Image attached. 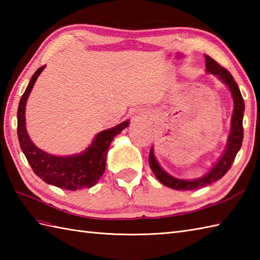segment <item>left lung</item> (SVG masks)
<instances>
[{
  "label": "left lung",
  "mask_w": 260,
  "mask_h": 260,
  "mask_svg": "<svg viewBox=\"0 0 260 260\" xmlns=\"http://www.w3.org/2000/svg\"><path fill=\"white\" fill-rule=\"evenodd\" d=\"M204 58H206L207 74L214 75L220 81H222L223 84L228 87L229 91L231 92V96H233L234 112H233V116H231L230 133L227 140V145H225V148L223 153L221 154V156L219 157L218 161L212 165V168L210 169L206 174L200 176V178L198 179H192V180L178 179V178H174L173 175L169 174L167 171L162 169L161 165H159V163L157 162L155 154H154V147L151 148L150 156H148V162H150V167L153 171L154 175L156 176V179L161 182L162 184L174 190H181V191L197 190L221 179L222 176L228 172V170L231 168V164H233V162L235 161L237 153L239 152L241 147L242 139H244L242 118H244L245 103H244V98L241 96L239 87L236 84V81L234 80V77L230 75V73L227 69H224L221 67V66H219L211 57L204 56Z\"/></svg>",
  "instance_id": "8db88e82"
}]
</instances>
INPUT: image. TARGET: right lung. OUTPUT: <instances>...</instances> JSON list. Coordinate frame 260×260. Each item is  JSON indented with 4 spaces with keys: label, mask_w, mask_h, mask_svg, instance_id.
<instances>
[{
    "label": "right lung",
    "mask_w": 260,
    "mask_h": 260,
    "mask_svg": "<svg viewBox=\"0 0 260 260\" xmlns=\"http://www.w3.org/2000/svg\"><path fill=\"white\" fill-rule=\"evenodd\" d=\"M46 66L39 68L22 95L18 108V137L21 150L25 155L39 178L46 183L58 186L60 189L77 191L89 189L102 178L106 169V157L109 144L115 136L129 125V120L116 125L112 128L99 132L91 144L81 153L74 155H53L39 148L30 139L25 125V106L27 98Z\"/></svg>",
    "instance_id": "1"
}]
</instances>
